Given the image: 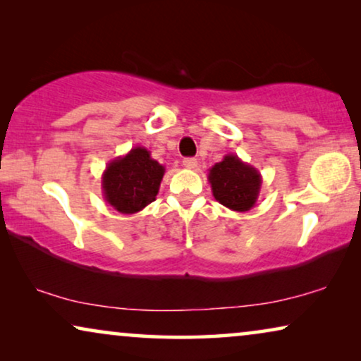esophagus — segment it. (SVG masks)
<instances>
[{
    "label": "esophagus",
    "instance_id": "1",
    "mask_svg": "<svg viewBox=\"0 0 361 361\" xmlns=\"http://www.w3.org/2000/svg\"><path fill=\"white\" fill-rule=\"evenodd\" d=\"M182 164H184V167H187V169H195L197 159H195V157H185V159L182 161Z\"/></svg>",
    "mask_w": 361,
    "mask_h": 361
}]
</instances>
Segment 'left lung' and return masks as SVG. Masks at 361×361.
Here are the masks:
<instances>
[{
  "instance_id": "left-lung-1",
  "label": "left lung",
  "mask_w": 361,
  "mask_h": 361,
  "mask_svg": "<svg viewBox=\"0 0 361 361\" xmlns=\"http://www.w3.org/2000/svg\"><path fill=\"white\" fill-rule=\"evenodd\" d=\"M209 182L216 202L230 210L248 212L256 205L263 177L236 154H226L209 169Z\"/></svg>"
}]
</instances>
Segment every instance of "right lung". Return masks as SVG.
<instances>
[{
	"label": "right lung",
	"mask_w": 361,
	"mask_h": 361,
	"mask_svg": "<svg viewBox=\"0 0 361 361\" xmlns=\"http://www.w3.org/2000/svg\"><path fill=\"white\" fill-rule=\"evenodd\" d=\"M164 172L166 167L152 159L146 147L135 146L106 164L102 176L103 199L120 214H137L156 200Z\"/></svg>",
	"instance_id": "right-lung-1"
}]
</instances>
